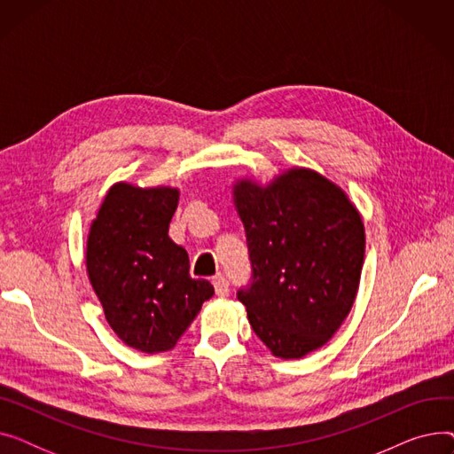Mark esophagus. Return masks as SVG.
Listing matches in <instances>:
<instances>
[{"label": "esophagus", "mask_w": 454, "mask_h": 454, "mask_svg": "<svg viewBox=\"0 0 454 454\" xmlns=\"http://www.w3.org/2000/svg\"><path fill=\"white\" fill-rule=\"evenodd\" d=\"M213 287L217 296H228L230 294V281L224 276H215L213 278Z\"/></svg>", "instance_id": "34e87169"}]
</instances>
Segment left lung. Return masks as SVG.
<instances>
[{
  "mask_svg": "<svg viewBox=\"0 0 454 454\" xmlns=\"http://www.w3.org/2000/svg\"><path fill=\"white\" fill-rule=\"evenodd\" d=\"M252 276L237 291L250 325L283 359L322 348L342 325L359 289L364 226L344 191L309 169L269 187H233Z\"/></svg>",
  "mask_w": 454,
  "mask_h": 454,
  "instance_id": "1",
  "label": "left lung"
}]
</instances>
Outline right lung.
<instances>
[{
    "label": "right lung",
    "instance_id": "1",
    "mask_svg": "<svg viewBox=\"0 0 454 454\" xmlns=\"http://www.w3.org/2000/svg\"><path fill=\"white\" fill-rule=\"evenodd\" d=\"M176 206V189L115 184L88 235L86 269L105 317L145 353L171 349L215 293L191 278L187 252L167 233Z\"/></svg>",
    "mask_w": 454,
    "mask_h": 454
}]
</instances>
